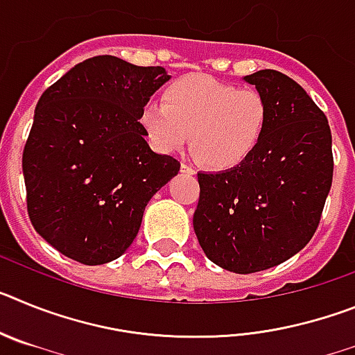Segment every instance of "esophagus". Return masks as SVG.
I'll list each match as a JSON object with an SVG mask.
<instances>
[{"label": "esophagus", "instance_id": "obj_1", "mask_svg": "<svg viewBox=\"0 0 355 355\" xmlns=\"http://www.w3.org/2000/svg\"><path fill=\"white\" fill-rule=\"evenodd\" d=\"M181 172H183V174H187V175H193V174H196V168L190 167L188 163H181Z\"/></svg>", "mask_w": 355, "mask_h": 355}]
</instances>
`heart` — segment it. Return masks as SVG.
I'll return each mask as SVG.
<instances>
[{"instance_id":"obj_1","label":"heart","mask_w":355,"mask_h":355,"mask_svg":"<svg viewBox=\"0 0 355 355\" xmlns=\"http://www.w3.org/2000/svg\"><path fill=\"white\" fill-rule=\"evenodd\" d=\"M139 122L158 153H174L190 139L200 163L224 172L243 165L258 150L268 105L258 90L238 89L208 74H188L163 90V103H146Z\"/></svg>"}]
</instances>
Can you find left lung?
<instances>
[{
    "label": "left lung",
    "mask_w": 355,
    "mask_h": 355,
    "mask_svg": "<svg viewBox=\"0 0 355 355\" xmlns=\"http://www.w3.org/2000/svg\"><path fill=\"white\" fill-rule=\"evenodd\" d=\"M243 80L268 105L265 137L238 168L197 174L193 231L209 261L254 274L286 261L311 240L334 162L327 117L297 81L272 69Z\"/></svg>",
    "instance_id": "8db88e82"
}]
</instances>
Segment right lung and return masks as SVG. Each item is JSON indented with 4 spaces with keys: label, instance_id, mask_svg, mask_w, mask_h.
<instances>
[{
    "label": "right lung",
    "instance_id": "right-lung-1",
    "mask_svg": "<svg viewBox=\"0 0 355 355\" xmlns=\"http://www.w3.org/2000/svg\"><path fill=\"white\" fill-rule=\"evenodd\" d=\"M171 76L117 56L74 65L40 96L23 153L37 233L83 265L114 261L133 243L150 197L180 162L146 142L140 108Z\"/></svg>",
    "mask_w": 355,
    "mask_h": 355
}]
</instances>
